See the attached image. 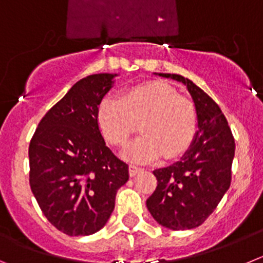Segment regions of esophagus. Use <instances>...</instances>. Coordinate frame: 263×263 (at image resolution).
Returning <instances> with one entry per match:
<instances>
[{
	"label": "esophagus",
	"instance_id": "34e87169",
	"mask_svg": "<svg viewBox=\"0 0 263 263\" xmlns=\"http://www.w3.org/2000/svg\"><path fill=\"white\" fill-rule=\"evenodd\" d=\"M144 169L143 167H139L136 166V165H129V176L131 177H135L136 174H139V173H143Z\"/></svg>",
	"mask_w": 263,
	"mask_h": 263
}]
</instances>
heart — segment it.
Instances as JSON below:
<instances>
[{
  "mask_svg": "<svg viewBox=\"0 0 263 263\" xmlns=\"http://www.w3.org/2000/svg\"><path fill=\"white\" fill-rule=\"evenodd\" d=\"M97 122L103 137L112 145L127 144L139 127L144 132L122 152L123 158L146 164L165 152L181 155L196 132V110L193 101L179 96L164 82L136 85L122 98L106 97L97 110Z\"/></svg>",
  "mask_w": 263,
  "mask_h": 263,
  "instance_id": "obj_1",
  "label": "heart"
}]
</instances>
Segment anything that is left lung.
Listing matches in <instances>:
<instances>
[{
	"label": "left lung",
	"mask_w": 263,
	"mask_h": 263,
	"mask_svg": "<svg viewBox=\"0 0 263 263\" xmlns=\"http://www.w3.org/2000/svg\"><path fill=\"white\" fill-rule=\"evenodd\" d=\"M186 86L196 110V132L177 162L153 170L157 187L146 207L160 226L172 231L199 227L231 186L235 140L226 117L211 97L183 76L155 73Z\"/></svg>",
	"instance_id": "8db88e82"
}]
</instances>
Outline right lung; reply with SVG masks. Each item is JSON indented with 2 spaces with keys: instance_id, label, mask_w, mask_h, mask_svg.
Segmentation results:
<instances>
[{
  "instance_id": "obj_1",
  "label": "right lung",
  "mask_w": 263,
  "mask_h": 263,
  "mask_svg": "<svg viewBox=\"0 0 263 263\" xmlns=\"http://www.w3.org/2000/svg\"><path fill=\"white\" fill-rule=\"evenodd\" d=\"M117 73L76 82L40 120L28 148L30 186L44 216L68 236L102 229L117 191L128 181V165L106 145L97 110Z\"/></svg>"
}]
</instances>
